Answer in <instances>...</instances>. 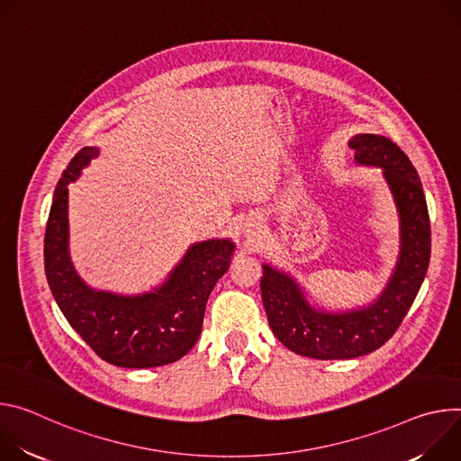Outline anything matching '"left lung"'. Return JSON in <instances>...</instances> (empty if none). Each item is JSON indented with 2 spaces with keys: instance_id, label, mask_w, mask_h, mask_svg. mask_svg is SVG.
<instances>
[{
  "instance_id": "8db88e82",
  "label": "left lung",
  "mask_w": 461,
  "mask_h": 461,
  "mask_svg": "<svg viewBox=\"0 0 461 461\" xmlns=\"http://www.w3.org/2000/svg\"><path fill=\"white\" fill-rule=\"evenodd\" d=\"M355 161L379 167L401 220V254L390 284L365 310L326 313L312 308L291 276L264 266L260 282L269 326L291 351L312 359H353L381 348L401 326L430 260V220L420 176L390 139L361 133L349 140Z\"/></svg>"
}]
</instances>
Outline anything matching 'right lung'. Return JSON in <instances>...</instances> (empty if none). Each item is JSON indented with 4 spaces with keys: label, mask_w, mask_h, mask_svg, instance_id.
I'll list each match as a JSON object with an SVG mask.
<instances>
[{
    "label": "right lung",
    "mask_w": 461,
    "mask_h": 461,
    "mask_svg": "<svg viewBox=\"0 0 461 461\" xmlns=\"http://www.w3.org/2000/svg\"><path fill=\"white\" fill-rule=\"evenodd\" d=\"M96 156V148H82L57 185L43 241L49 287L68 322L100 359L122 368L174 363L197 342L209 294L227 273L234 245L229 240L192 245L167 284L153 293L93 291L69 260L68 185Z\"/></svg>",
    "instance_id": "add662e5"
}]
</instances>
